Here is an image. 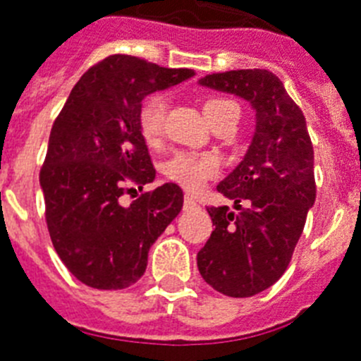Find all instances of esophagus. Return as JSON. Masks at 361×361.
Instances as JSON below:
<instances>
[{
  "mask_svg": "<svg viewBox=\"0 0 361 361\" xmlns=\"http://www.w3.org/2000/svg\"><path fill=\"white\" fill-rule=\"evenodd\" d=\"M192 208H197V202H195L193 197L186 195V197H184V210H192Z\"/></svg>",
  "mask_w": 361,
  "mask_h": 361,
  "instance_id": "34e87169",
  "label": "esophagus"
}]
</instances>
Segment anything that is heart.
Listing matches in <instances>:
<instances>
[{
    "instance_id": "b5f03b06",
    "label": "heart",
    "mask_w": 361,
    "mask_h": 361,
    "mask_svg": "<svg viewBox=\"0 0 361 361\" xmlns=\"http://www.w3.org/2000/svg\"><path fill=\"white\" fill-rule=\"evenodd\" d=\"M168 101L162 94H154L147 97L140 110V130L147 144H157L162 136L164 120H166ZM204 116L210 123H216L223 116L238 114V106L234 101L212 97L204 105ZM164 173L169 180L177 183L188 192H199L207 186L210 178L219 173V160L212 154H193L177 153L173 159H169L164 166Z\"/></svg>"
}]
</instances>
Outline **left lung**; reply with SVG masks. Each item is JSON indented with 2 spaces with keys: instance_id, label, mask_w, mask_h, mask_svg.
Masks as SVG:
<instances>
[{
  "instance_id": "1",
  "label": "left lung",
  "mask_w": 361,
  "mask_h": 361,
  "mask_svg": "<svg viewBox=\"0 0 361 361\" xmlns=\"http://www.w3.org/2000/svg\"><path fill=\"white\" fill-rule=\"evenodd\" d=\"M199 85L238 95L255 110L245 157L217 184L240 212L207 208L216 228L197 252L207 284L228 297H252L284 275L302 234L315 201L314 147L302 110L275 73L232 70L202 77Z\"/></svg>"
}]
</instances>
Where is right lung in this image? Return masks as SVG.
Listing matches in <instances>:
<instances>
[{"label":"right lung","instance_id":"add662e5","mask_svg":"<svg viewBox=\"0 0 361 361\" xmlns=\"http://www.w3.org/2000/svg\"><path fill=\"white\" fill-rule=\"evenodd\" d=\"M130 55H110L73 86L53 123L40 171L47 231L62 264L95 290H125L147 267L149 249L183 210V190L166 183L123 207L133 186L153 183L140 130L145 95L193 77Z\"/></svg>","mask_w":361,"mask_h":361}]
</instances>
